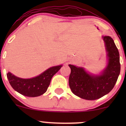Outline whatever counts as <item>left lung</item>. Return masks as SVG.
<instances>
[{"label":"left lung","instance_id":"1","mask_svg":"<svg viewBox=\"0 0 126 126\" xmlns=\"http://www.w3.org/2000/svg\"><path fill=\"white\" fill-rule=\"evenodd\" d=\"M107 52V66L99 75L86 72L83 67L69 64L71 73L69 84L72 92L76 96L95 100L109 93L114 88L120 72L119 52L114 40L110 36H102Z\"/></svg>","mask_w":126,"mask_h":126}]
</instances>
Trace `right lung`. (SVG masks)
<instances>
[{
    "label": "right lung",
    "mask_w": 126,
    "mask_h": 126,
    "mask_svg": "<svg viewBox=\"0 0 126 126\" xmlns=\"http://www.w3.org/2000/svg\"><path fill=\"white\" fill-rule=\"evenodd\" d=\"M62 65L48 68L35 77L30 79L18 78L9 72L7 73L9 83L14 90L29 97H35L43 95L47 90L52 77L62 67Z\"/></svg>",
    "instance_id": "right-lung-1"
}]
</instances>
